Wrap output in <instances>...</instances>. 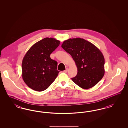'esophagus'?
Masks as SVG:
<instances>
[{
	"label": "esophagus",
	"instance_id": "esophagus-1",
	"mask_svg": "<svg viewBox=\"0 0 128 128\" xmlns=\"http://www.w3.org/2000/svg\"><path fill=\"white\" fill-rule=\"evenodd\" d=\"M68 68H66V69L65 70H64L63 72L66 73V72H68Z\"/></svg>",
	"mask_w": 128,
	"mask_h": 128
}]
</instances>
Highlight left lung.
Masks as SVG:
<instances>
[{"instance_id":"obj_1","label":"left lung","mask_w":128,"mask_h":128,"mask_svg":"<svg viewBox=\"0 0 128 128\" xmlns=\"http://www.w3.org/2000/svg\"><path fill=\"white\" fill-rule=\"evenodd\" d=\"M61 47L72 56L77 67V75L72 78L80 87L87 89L96 85L104 73V58L92 43L82 38L68 39Z\"/></svg>"}]
</instances>
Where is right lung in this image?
Masks as SVG:
<instances>
[{
	"mask_svg": "<svg viewBox=\"0 0 128 128\" xmlns=\"http://www.w3.org/2000/svg\"><path fill=\"white\" fill-rule=\"evenodd\" d=\"M60 44L58 40L46 37L34 44L25 55L22 65V77L32 90H46L58 75V62L50 55Z\"/></svg>",
	"mask_w": 128,
	"mask_h": 128,
	"instance_id": "add662e5",
	"label": "right lung"
}]
</instances>
